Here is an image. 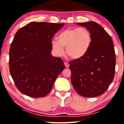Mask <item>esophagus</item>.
<instances>
[{
  "label": "esophagus",
  "instance_id": "obj_1",
  "mask_svg": "<svg viewBox=\"0 0 124 124\" xmlns=\"http://www.w3.org/2000/svg\"><path fill=\"white\" fill-rule=\"evenodd\" d=\"M64 65H65L66 68H68L69 67V64L67 62H64Z\"/></svg>",
  "mask_w": 124,
  "mask_h": 124
}]
</instances>
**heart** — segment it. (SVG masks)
<instances>
[{
    "label": "heart",
    "mask_w": 124,
    "mask_h": 124,
    "mask_svg": "<svg viewBox=\"0 0 124 124\" xmlns=\"http://www.w3.org/2000/svg\"><path fill=\"white\" fill-rule=\"evenodd\" d=\"M59 40H52V47L57 56L66 53L72 59H77L85 56L90 48L93 41L90 31L85 28H68L59 34Z\"/></svg>",
    "instance_id": "obj_1"
}]
</instances>
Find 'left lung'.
I'll use <instances>...</instances> for the list:
<instances>
[{"instance_id":"1","label":"left lung","mask_w":124,"mask_h":124,"mask_svg":"<svg viewBox=\"0 0 124 124\" xmlns=\"http://www.w3.org/2000/svg\"><path fill=\"white\" fill-rule=\"evenodd\" d=\"M77 23L90 31L93 41L85 55L69 62L71 82L79 95L95 97L104 94L114 78L116 56L113 41L95 22Z\"/></svg>"}]
</instances>
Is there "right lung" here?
Returning <instances> with one entry per match:
<instances>
[{
    "label": "right lung",
    "mask_w": 124,
    "mask_h": 124,
    "mask_svg": "<svg viewBox=\"0 0 124 124\" xmlns=\"http://www.w3.org/2000/svg\"><path fill=\"white\" fill-rule=\"evenodd\" d=\"M64 23L32 22L16 32L9 52L11 77L18 90L33 98L46 96L65 69L51 55L52 38Z\"/></svg>",
    "instance_id": "1"
}]
</instances>
